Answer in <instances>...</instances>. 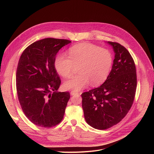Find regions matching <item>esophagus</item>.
Listing matches in <instances>:
<instances>
[{
  "label": "esophagus",
  "mask_w": 154,
  "mask_h": 154,
  "mask_svg": "<svg viewBox=\"0 0 154 154\" xmlns=\"http://www.w3.org/2000/svg\"><path fill=\"white\" fill-rule=\"evenodd\" d=\"M79 94V92H76V91H72L71 92H70V94H71V95H75V94Z\"/></svg>",
  "instance_id": "esophagus-1"
}]
</instances>
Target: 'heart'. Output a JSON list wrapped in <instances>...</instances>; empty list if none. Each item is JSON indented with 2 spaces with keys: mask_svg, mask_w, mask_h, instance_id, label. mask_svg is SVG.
<instances>
[{
  "mask_svg": "<svg viewBox=\"0 0 154 154\" xmlns=\"http://www.w3.org/2000/svg\"><path fill=\"white\" fill-rule=\"evenodd\" d=\"M69 57L63 54L56 56L54 67L58 74L64 78L70 77L75 66H78L79 75L63 84L67 90L79 91L88 84L97 86L103 83L110 71L113 56L106 48L91 44H80L70 47Z\"/></svg>",
  "mask_w": 154,
  "mask_h": 154,
  "instance_id": "heart-1",
  "label": "heart"
}]
</instances>
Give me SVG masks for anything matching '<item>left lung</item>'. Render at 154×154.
Masks as SVG:
<instances>
[{
	"instance_id": "8db88e82",
	"label": "left lung",
	"mask_w": 154,
	"mask_h": 154,
	"mask_svg": "<svg viewBox=\"0 0 154 154\" xmlns=\"http://www.w3.org/2000/svg\"><path fill=\"white\" fill-rule=\"evenodd\" d=\"M115 52L112 70L100 87L82 94L87 123L105 130L120 122L131 109L137 88L135 62L123 45L108 42Z\"/></svg>"
}]
</instances>
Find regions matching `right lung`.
Segmentation results:
<instances>
[{"mask_svg": "<svg viewBox=\"0 0 154 154\" xmlns=\"http://www.w3.org/2000/svg\"><path fill=\"white\" fill-rule=\"evenodd\" d=\"M66 39L46 38L22 52L16 72L18 99L24 114L34 124L51 128L63 119L70 99L68 92H57L61 80L54 67L56 54L70 43Z\"/></svg>", "mask_w": 154, "mask_h": 154, "instance_id": "1", "label": "right lung"}]
</instances>
